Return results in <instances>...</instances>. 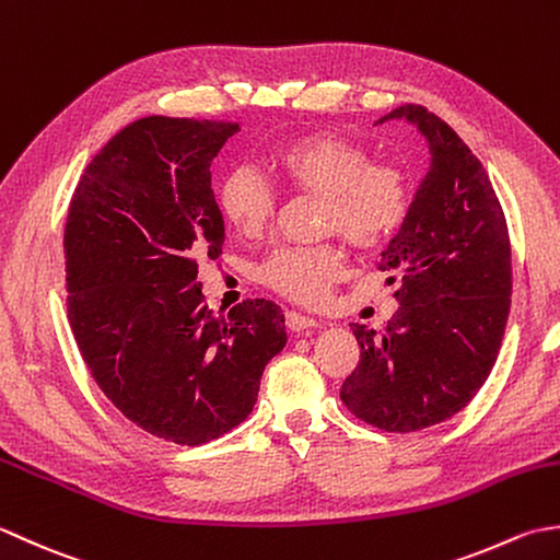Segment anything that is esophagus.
Wrapping results in <instances>:
<instances>
[{
	"label": "esophagus",
	"mask_w": 560,
	"mask_h": 560,
	"mask_svg": "<svg viewBox=\"0 0 560 560\" xmlns=\"http://www.w3.org/2000/svg\"><path fill=\"white\" fill-rule=\"evenodd\" d=\"M284 326L300 334V330H306L312 326H322V322H318V318H314V316L300 314V312H284Z\"/></svg>",
	"instance_id": "obj_1"
}]
</instances>
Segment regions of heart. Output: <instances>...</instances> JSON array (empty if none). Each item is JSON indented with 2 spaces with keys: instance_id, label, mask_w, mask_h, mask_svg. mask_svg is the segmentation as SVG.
Returning <instances> with one entry per match:
<instances>
[{
  "instance_id": "heart-1",
  "label": "heart",
  "mask_w": 560,
  "mask_h": 560,
  "mask_svg": "<svg viewBox=\"0 0 560 560\" xmlns=\"http://www.w3.org/2000/svg\"><path fill=\"white\" fill-rule=\"evenodd\" d=\"M270 174L290 192L322 198V230L355 248L384 246L408 220L410 190L401 171L372 162L340 137H296L270 159ZM217 208L232 230L258 236L270 224L276 196L256 168L236 166L217 186ZM340 272L343 254L334 244L280 246L260 266V280L288 300L316 302Z\"/></svg>"
}]
</instances>
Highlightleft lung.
<instances>
[{
    "mask_svg": "<svg viewBox=\"0 0 560 560\" xmlns=\"http://www.w3.org/2000/svg\"><path fill=\"white\" fill-rule=\"evenodd\" d=\"M394 118L425 135L430 171L380 264L401 282V306L382 336L350 324L360 362L340 398L364 423L416 432L459 413L488 380L505 336L512 264L505 212L476 154L425 106L404 104L380 122Z\"/></svg>",
    "mask_w": 560,
    "mask_h": 560,
    "instance_id": "left-lung-1",
    "label": "left lung"
}]
</instances>
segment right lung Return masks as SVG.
Wrapping results in <instances>:
<instances>
[{
    "mask_svg": "<svg viewBox=\"0 0 560 560\" xmlns=\"http://www.w3.org/2000/svg\"><path fill=\"white\" fill-rule=\"evenodd\" d=\"M238 122L150 116L84 168L65 224V290L77 348L120 413L150 435L198 447L248 418L282 310L205 302L200 258L224 244L210 164Z\"/></svg>",
    "mask_w": 560,
    "mask_h": 560,
    "instance_id": "obj_1",
    "label": "right lung"
}]
</instances>
